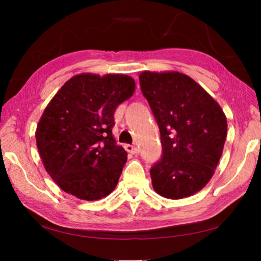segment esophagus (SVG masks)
<instances>
[{
	"label": "esophagus",
	"mask_w": 261,
	"mask_h": 261,
	"mask_svg": "<svg viewBox=\"0 0 261 261\" xmlns=\"http://www.w3.org/2000/svg\"><path fill=\"white\" fill-rule=\"evenodd\" d=\"M124 148H126L127 152L132 153V154H138V153H139V147H137V146H135V145L127 144L126 146H124Z\"/></svg>",
	"instance_id": "34e87169"
}]
</instances>
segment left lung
Returning <instances> with one entry per match:
<instances>
[{
  "instance_id": "1",
  "label": "left lung",
  "mask_w": 261,
  "mask_h": 261,
  "mask_svg": "<svg viewBox=\"0 0 261 261\" xmlns=\"http://www.w3.org/2000/svg\"><path fill=\"white\" fill-rule=\"evenodd\" d=\"M142 95L158 122L163 156L151 169L153 189L180 199L202 190L222 155L227 117L201 85L178 71L139 76Z\"/></svg>"
}]
</instances>
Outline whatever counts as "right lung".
<instances>
[{"mask_svg":"<svg viewBox=\"0 0 261 261\" xmlns=\"http://www.w3.org/2000/svg\"><path fill=\"white\" fill-rule=\"evenodd\" d=\"M134 90L127 74L81 73L49 101L35 140L45 170L66 194L97 201L116 188L127 152L113 137L114 113Z\"/></svg>","mask_w":261,"mask_h":261,"instance_id":"obj_1","label":"right lung"}]
</instances>
